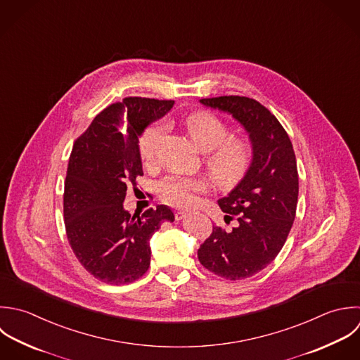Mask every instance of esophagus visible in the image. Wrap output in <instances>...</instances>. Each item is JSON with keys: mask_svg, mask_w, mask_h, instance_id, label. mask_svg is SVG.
Here are the masks:
<instances>
[{"mask_svg": "<svg viewBox=\"0 0 360 360\" xmlns=\"http://www.w3.org/2000/svg\"><path fill=\"white\" fill-rule=\"evenodd\" d=\"M185 217H186V213H185V212H176V213H175V220H178V221L182 220V219H185Z\"/></svg>", "mask_w": 360, "mask_h": 360, "instance_id": "1", "label": "esophagus"}]
</instances>
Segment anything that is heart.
Here are the masks:
<instances>
[{
  "instance_id": "b5f03b06",
  "label": "heart",
  "mask_w": 360,
  "mask_h": 360,
  "mask_svg": "<svg viewBox=\"0 0 360 360\" xmlns=\"http://www.w3.org/2000/svg\"><path fill=\"white\" fill-rule=\"evenodd\" d=\"M195 144L205 153L206 169L212 181L223 189L237 186L250 172L254 162L251 143L238 136H230L229 124L210 110H199L185 120ZM167 131V122L157 120L148 124L139 139V154L144 162H153L155 148ZM207 191L203 179L195 176L168 175L158 184L161 199L174 207H191L198 196Z\"/></svg>"
}]
</instances>
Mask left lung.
Listing matches in <instances>:
<instances>
[{
    "instance_id": "1",
    "label": "left lung",
    "mask_w": 360,
    "mask_h": 360,
    "mask_svg": "<svg viewBox=\"0 0 360 360\" xmlns=\"http://www.w3.org/2000/svg\"><path fill=\"white\" fill-rule=\"evenodd\" d=\"M200 102L231 113L252 141L250 172L219 200L226 219H236L237 227L227 233L213 226L198 250L199 262L207 271L229 281H241L265 269L286 243L299 196L296 155L281 122L258 101L229 95Z\"/></svg>"
}]
</instances>
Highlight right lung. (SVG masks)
<instances>
[{"label": "right lung", "mask_w": 360, "mask_h": 360, "mask_svg": "<svg viewBox=\"0 0 360 360\" xmlns=\"http://www.w3.org/2000/svg\"><path fill=\"white\" fill-rule=\"evenodd\" d=\"M174 101L127 96L99 112L77 137L68 160L63 210L70 247L88 274L126 285L150 266L148 241L174 213L164 205L133 216L123 209L129 185L143 175L139 136Z\"/></svg>", "instance_id": "right-lung-1"}]
</instances>
